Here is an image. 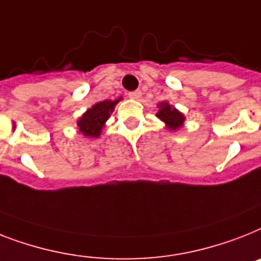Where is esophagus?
I'll return each instance as SVG.
<instances>
[{"mask_svg": "<svg viewBox=\"0 0 261 261\" xmlns=\"http://www.w3.org/2000/svg\"><path fill=\"white\" fill-rule=\"evenodd\" d=\"M141 96H142V92L139 90L133 91V92H130V94H128V97H130V99H134V100H138V99H139Z\"/></svg>", "mask_w": 261, "mask_h": 261, "instance_id": "34e87169", "label": "esophagus"}]
</instances>
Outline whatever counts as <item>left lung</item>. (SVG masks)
Here are the masks:
<instances>
[{
    "mask_svg": "<svg viewBox=\"0 0 261 261\" xmlns=\"http://www.w3.org/2000/svg\"><path fill=\"white\" fill-rule=\"evenodd\" d=\"M158 111H156L155 116L160 120H162L170 131H177L184 127L185 124V115L182 114L179 110H177L174 106H171L169 101H161L158 103Z\"/></svg>",
    "mask_w": 261,
    "mask_h": 261,
    "instance_id": "8db88e82",
    "label": "left lung"
}]
</instances>
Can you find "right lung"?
Here are the masks:
<instances>
[{
  "instance_id": "1",
  "label": "right lung",
  "mask_w": 261,
  "mask_h": 261,
  "mask_svg": "<svg viewBox=\"0 0 261 261\" xmlns=\"http://www.w3.org/2000/svg\"><path fill=\"white\" fill-rule=\"evenodd\" d=\"M122 100V96L116 100H103L95 103L80 116L76 124L77 131L84 138H99L105 128L106 122L115 110V106Z\"/></svg>"
}]
</instances>
